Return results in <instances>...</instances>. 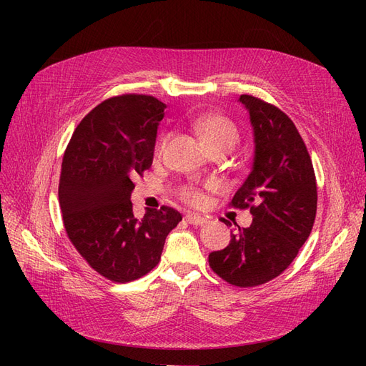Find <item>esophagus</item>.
I'll use <instances>...</instances> for the list:
<instances>
[{"mask_svg": "<svg viewBox=\"0 0 366 366\" xmlns=\"http://www.w3.org/2000/svg\"><path fill=\"white\" fill-rule=\"evenodd\" d=\"M186 223L189 224H194V226H202L204 223H207V218L206 217H202V215H197V214H187L184 217Z\"/></svg>", "mask_w": 366, "mask_h": 366, "instance_id": "1", "label": "esophagus"}]
</instances>
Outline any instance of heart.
Instances as JSON below:
<instances>
[{
	"label": "heart",
	"instance_id": "heart-1",
	"mask_svg": "<svg viewBox=\"0 0 366 366\" xmlns=\"http://www.w3.org/2000/svg\"><path fill=\"white\" fill-rule=\"evenodd\" d=\"M194 128L207 151L219 149L227 152L234 148L239 140L238 127L229 117L221 114H206L198 117L194 122ZM166 143H168V136H163L156 147L157 157H160L163 154ZM206 187L207 189H217V184L209 183ZM177 194H179V197L184 203L195 207H202L207 202L204 189L197 184H183L179 187V192Z\"/></svg>",
	"mask_w": 366,
	"mask_h": 366
}]
</instances>
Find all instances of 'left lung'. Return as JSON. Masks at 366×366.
I'll list each match as a JSON object with an SVG mask.
<instances>
[{
    "label": "left lung",
    "instance_id": "8db88e82",
    "mask_svg": "<svg viewBox=\"0 0 366 366\" xmlns=\"http://www.w3.org/2000/svg\"><path fill=\"white\" fill-rule=\"evenodd\" d=\"M239 102L250 114L254 159L230 206L250 209L253 221L230 234L227 247L209 253V265L221 280L247 289L274 280L296 258L315 224L317 187L293 120L259 97L241 94Z\"/></svg>",
    "mask_w": 366,
    "mask_h": 366
}]
</instances>
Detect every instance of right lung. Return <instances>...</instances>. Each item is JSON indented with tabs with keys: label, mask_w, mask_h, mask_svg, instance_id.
<instances>
[{
	"label": "right lung",
	"mask_w": 366,
	"mask_h": 366,
	"mask_svg": "<svg viewBox=\"0 0 366 366\" xmlns=\"http://www.w3.org/2000/svg\"><path fill=\"white\" fill-rule=\"evenodd\" d=\"M166 105L148 94H122L94 107L64 152L59 204L67 237L90 267L125 284L149 273L180 223L169 206L132 212V177L151 168Z\"/></svg>",
	"instance_id": "1"
}]
</instances>
